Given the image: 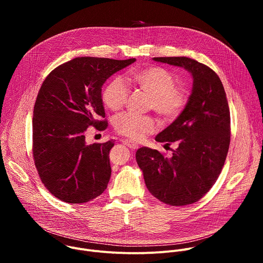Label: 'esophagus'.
I'll use <instances>...</instances> for the list:
<instances>
[{
    "mask_svg": "<svg viewBox=\"0 0 263 263\" xmlns=\"http://www.w3.org/2000/svg\"><path fill=\"white\" fill-rule=\"evenodd\" d=\"M123 143L125 144V145H127L128 147H130L131 149H136V148H138V143H136V142H134V141H131V140H129V139H123Z\"/></svg>",
    "mask_w": 263,
    "mask_h": 263,
    "instance_id": "obj_1",
    "label": "esophagus"
}]
</instances>
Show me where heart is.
Here are the masks:
<instances>
[{"instance_id": "1", "label": "heart", "mask_w": 263, "mask_h": 263, "mask_svg": "<svg viewBox=\"0 0 263 263\" xmlns=\"http://www.w3.org/2000/svg\"><path fill=\"white\" fill-rule=\"evenodd\" d=\"M127 82L149 96L148 108L164 121L176 119L189 102L187 90L177 86L175 74L162 66H146L130 71ZM128 97L129 89L120 77L112 78L102 91V102L111 111L122 109ZM115 129L123 136L140 140L154 132L155 122L147 116L123 114L115 119Z\"/></svg>"}]
</instances>
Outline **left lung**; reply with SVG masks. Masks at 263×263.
<instances>
[{
	"mask_svg": "<svg viewBox=\"0 0 263 263\" xmlns=\"http://www.w3.org/2000/svg\"><path fill=\"white\" fill-rule=\"evenodd\" d=\"M184 67L194 78L192 95L181 115L155 140L171 145L173 156L140 147L136 161L146 189L171 206L198 202L216 182L230 144V110L222 83L209 66L187 57H155Z\"/></svg>",
	"mask_w": 263,
	"mask_h": 263,
	"instance_id": "1",
	"label": "left lung"
}]
</instances>
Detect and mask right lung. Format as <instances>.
Listing matches in <instances>:
<instances>
[{
  "mask_svg": "<svg viewBox=\"0 0 263 263\" xmlns=\"http://www.w3.org/2000/svg\"><path fill=\"white\" fill-rule=\"evenodd\" d=\"M136 59L78 57L53 69L45 79L33 111V158L46 189L57 199L86 203L103 194L111 175L115 145L85 143L89 126L107 128L102 102L105 81Z\"/></svg>",
  "mask_w": 263,
  "mask_h": 263,
  "instance_id": "right-lung-1",
  "label": "right lung"
}]
</instances>
